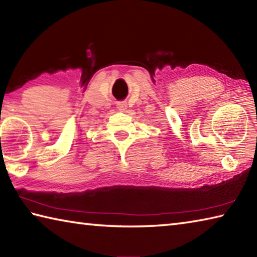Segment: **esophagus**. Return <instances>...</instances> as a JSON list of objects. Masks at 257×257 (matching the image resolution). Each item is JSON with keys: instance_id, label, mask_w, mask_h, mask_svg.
Returning a JSON list of instances; mask_svg holds the SVG:
<instances>
[{"instance_id": "esophagus-1", "label": "esophagus", "mask_w": 257, "mask_h": 257, "mask_svg": "<svg viewBox=\"0 0 257 257\" xmlns=\"http://www.w3.org/2000/svg\"><path fill=\"white\" fill-rule=\"evenodd\" d=\"M118 108L120 111H124L125 108H127V104H125L124 102H120V103H118Z\"/></svg>"}]
</instances>
